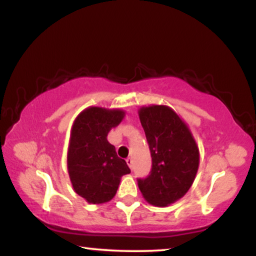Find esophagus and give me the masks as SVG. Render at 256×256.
Wrapping results in <instances>:
<instances>
[{
  "label": "esophagus",
  "instance_id": "obj_1",
  "mask_svg": "<svg viewBox=\"0 0 256 256\" xmlns=\"http://www.w3.org/2000/svg\"><path fill=\"white\" fill-rule=\"evenodd\" d=\"M126 162H127L128 166L130 168V170L134 169V164H132V158H127V160H126Z\"/></svg>",
  "mask_w": 256,
  "mask_h": 256
}]
</instances>
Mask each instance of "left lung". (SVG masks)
I'll use <instances>...</instances> for the list:
<instances>
[{
  "mask_svg": "<svg viewBox=\"0 0 256 256\" xmlns=\"http://www.w3.org/2000/svg\"><path fill=\"white\" fill-rule=\"evenodd\" d=\"M152 152V168L146 180H138L140 191L149 204L166 208L190 190L199 168V148L188 126L166 104L138 110Z\"/></svg>",
  "mask_w": 256,
  "mask_h": 256,
  "instance_id": "left-lung-1",
  "label": "left lung"
}]
</instances>
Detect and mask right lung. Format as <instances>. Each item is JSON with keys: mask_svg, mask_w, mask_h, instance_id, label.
<instances>
[{"mask_svg": "<svg viewBox=\"0 0 256 256\" xmlns=\"http://www.w3.org/2000/svg\"><path fill=\"white\" fill-rule=\"evenodd\" d=\"M121 108L90 106L73 121L68 149V171L76 194L90 204H104L116 194L124 174L130 172L124 160L107 140L124 120Z\"/></svg>", "mask_w": 256, "mask_h": 256, "instance_id": "add662e5", "label": "right lung"}]
</instances>
